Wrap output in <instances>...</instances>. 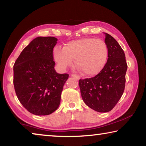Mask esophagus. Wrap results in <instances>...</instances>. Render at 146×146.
I'll list each match as a JSON object with an SVG mask.
<instances>
[{"mask_svg": "<svg viewBox=\"0 0 146 146\" xmlns=\"http://www.w3.org/2000/svg\"><path fill=\"white\" fill-rule=\"evenodd\" d=\"M71 76H73V77L75 79H76V80H79V79H80V77L76 75H71Z\"/></svg>", "mask_w": 146, "mask_h": 146, "instance_id": "1", "label": "esophagus"}]
</instances>
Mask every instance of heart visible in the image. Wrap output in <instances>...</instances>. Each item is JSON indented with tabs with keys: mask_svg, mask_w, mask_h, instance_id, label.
I'll use <instances>...</instances> for the list:
<instances>
[{
	"mask_svg": "<svg viewBox=\"0 0 146 146\" xmlns=\"http://www.w3.org/2000/svg\"><path fill=\"white\" fill-rule=\"evenodd\" d=\"M108 49L105 42L94 38H83L68 42L63 48L56 47L54 60L62 70L73 66L75 59L76 67L84 75L93 76L100 73L106 66Z\"/></svg>",
	"mask_w": 146,
	"mask_h": 146,
	"instance_id": "heart-1",
	"label": "heart"
}]
</instances>
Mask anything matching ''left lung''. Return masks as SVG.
I'll list each match as a JSON object with an SVG mask.
<instances>
[{"label":"left lung","mask_w":146,"mask_h":146,"mask_svg":"<svg viewBox=\"0 0 146 146\" xmlns=\"http://www.w3.org/2000/svg\"><path fill=\"white\" fill-rule=\"evenodd\" d=\"M104 34L108 49L106 66L94 77L79 80L84 102L88 107L100 113L110 111L122 97L127 69L125 54L119 44L110 35Z\"/></svg>","instance_id":"obj_1"}]
</instances>
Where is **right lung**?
I'll return each instance as SVG.
<instances>
[{
    "mask_svg": "<svg viewBox=\"0 0 146 146\" xmlns=\"http://www.w3.org/2000/svg\"><path fill=\"white\" fill-rule=\"evenodd\" d=\"M57 38L38 36L24 48L13 66V84L20 102L35 115H48L60 103L67 73L58 74L54 67L53 51Z\"/></svg>",
    "mask_w": 146,
    "mask_h": 146,
    "instance_id": "1",
    "label": "right lung"
}]
</instances>
